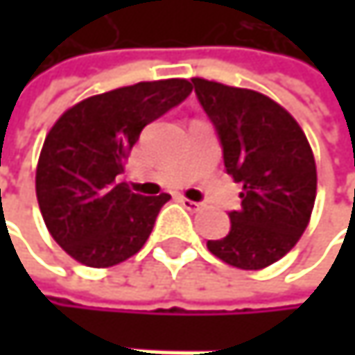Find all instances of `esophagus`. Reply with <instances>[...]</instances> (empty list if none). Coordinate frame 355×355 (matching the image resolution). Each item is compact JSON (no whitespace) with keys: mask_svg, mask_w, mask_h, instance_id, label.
<instances>
[{"mask_svg":"<svg viewBox=\"0 0 355 355\" xmlns=\"http://www.w3.org/2000/svg\"><path fill=\"white\" fill-rule=\"evenodd\" d=\"M180 203H182L189 211H199V209H201V203H199V201H191V199L180 197Z\"/></svg>","mask_w":355,"mask_h":355,"instance_id":"34e87169","label":"esophagus"}]
</instances>
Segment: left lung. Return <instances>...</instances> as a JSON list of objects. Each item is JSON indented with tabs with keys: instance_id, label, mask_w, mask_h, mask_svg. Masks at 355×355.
I'll return each mask as SVG.
<instances>
[{
	"instance_id": "left-lung-1",
	"label": "left lung",
	"mask_w": 355,
	"mask_h": 355,
	"mask_svg": "<svg viewBox=\"0 0 355 355\" xmlns=\"http://www.w3.org/2000/svg\"><path fill=\"white\" fill-rule=\"evenodd\" d=\"M199 105L211 121L226 173L243 184L241 209L228 214L230 232L207 248L239 269L279 261L309 226L317 197V166L294 116L245 88L193 78Z\"/></svg>"
}]
</instances>
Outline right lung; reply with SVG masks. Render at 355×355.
<instances>
[{"instance_id":"add662e5","label":"right lung","mask_w":355,"mask_h":355,"mask_svg":"<svg viewBox=\"0 0 355 355\" xmlns=\"http://www.w3.org/2000/svg\"><path fill=\"white\" fill-rule=\"evenodd\" d=\"M189 94L187 80L139 82L90 96L53 125L36 166V199L51 236L69 257L110 267L146 245L171 195H137L119 175L141 129Z\"/></svg>"}]
</instances>
